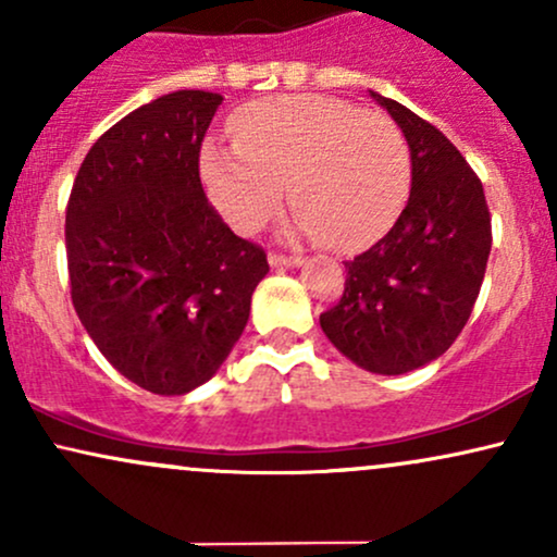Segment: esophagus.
Instances as JSON below:
<instances>
[{"mask_svg": "<svg viewBox=\"0 0 557 557\" xmlns=\"http://www.w3.org/2000/svg\"><path fill=\"white\" fill-rule=\"evenodd\" d=\"M300 257L296 253H270V264L272 267H298L300 264Z\"/></svg>", "mask_w": 557, "mask_h": 557, "instance_id": "obj_1", "label": "esophagus"}]
</instances>
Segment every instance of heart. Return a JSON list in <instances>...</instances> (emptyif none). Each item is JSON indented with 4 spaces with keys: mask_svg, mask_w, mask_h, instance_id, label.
<instances>
[{
    "mask_svg": "<svg viewBox=\"0 0 557 557\" xmlns=\"http://www.w3.org/2000/svg\"><path fill=\"white\" fill-rule=\"evenodd\" d=\"M238 151L207 146L201 177L216 212L243 235L280 212L283 185L300 233L359 251L387 233L408 196L411 162L398 125L332 96L257 101L233 117Z\"/></svg>",
    "mask_w": 557,
    "mask_h": 557,
    "instance_id": "obj_1",
    "label": "heart"
}]
</instances>
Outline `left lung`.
Listing matches in <instances>:
<instances>
[{"label":"left lung","mask_w":557,"mask_h":557,"mask_svg":"<svg viewBox=\"0 0 557 557\" xmlns=\"http://www.w3.org/2000/svg\"><path fill=\"white\" fill-rule=\"evenodd\" d=\"M411 151V196L385 238L345 261V290L319 317L332 345L374 374L443 356L469 322L492 248L482 181L461 151L408 107L372 94Z\"/></svg>","instance_id":"1"}]
</instances>
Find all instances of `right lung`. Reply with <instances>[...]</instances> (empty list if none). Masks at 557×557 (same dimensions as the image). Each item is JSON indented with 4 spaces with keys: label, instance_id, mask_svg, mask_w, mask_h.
Segmentation results:
<instances>
[{
    "label": "right lung",
    "instance_id": "obj_1",
    "mask_svg": "<svg viewBox=\"0 0 557 557\" xmlns=\"http://www.w3.org/2000/svg\"><path fill=\"white\" fill-rule=\"evenodd\" d=\"M222 96L175 91L114 123L83 159L65 216L70 298L96 348L157 395L212 380L270 272L203 194L201 140Z\"/></svg>",
    "mask_w": 557,
    "mask_h": 557
}]
</instances>
